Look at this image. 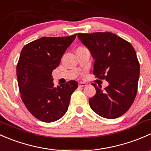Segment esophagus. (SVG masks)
I'll return each instance as SVG.
<instances>
[{
  "label": "esophagus",
  "instance_id": "34e87169",
  "mask_svg": "<svg viewBox=\"0 0 151 151\" xmlns=\"http://www.w3.org/2000/svg\"><path fill=\"white\" fill-rule=\"evenodd\" d=\"M86 86V83H83V82H80V83H78V86H80V87H83V86Z\"/></svg>",
  "mask_w": 151,
  "mask_h": 151
}]
</instances>
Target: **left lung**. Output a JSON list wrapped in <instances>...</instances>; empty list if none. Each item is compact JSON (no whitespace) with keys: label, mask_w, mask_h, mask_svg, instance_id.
I'll return each mask as SVG.
<instances>
[{"label":"left lung","mask_w":151,"mask_h":151,"mask_svg":"<svg viewBox=\"0 0 151 151\" xmlns=\"http://www.w3.org/2000/svg\"><path fill=\"white\" fill-rule=\"evenodd\" d=\"M78 37L95 59V78L109 82L104 90L92 83L96 94L89 100L91 109L104 118L120 117L129 109L137 93L139 63L134 47L111 32L78 33Z\"/></svg>","instance_id":"1"}]
</instances>
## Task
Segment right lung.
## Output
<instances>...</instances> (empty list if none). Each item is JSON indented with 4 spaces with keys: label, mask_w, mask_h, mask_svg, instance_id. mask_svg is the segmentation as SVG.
<instances>
[{
    "label": "right lung",
    "mask_w": 151,
    "mask_h": 151,
    "mask_svg": "<svg viewBox=\"0 0 151 151\" xmlns=\"http://www.w3.org/2000/svg\"><path fill=\"white\" fill-rule=\"evenodd\" d=\"M76 37H42L25 45L21 50L17 65L20 97L31 114L42 122L60 119L78 87L76 81L54 86L51 76Z\"/></svg>",
    "instance_id": "right-lung-1"
}]
</instances>
